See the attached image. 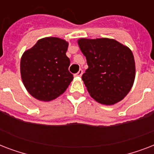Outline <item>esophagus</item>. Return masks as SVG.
<instances>
[{"mask_svg": "<svg viewBox=\"0 0 154 154\" xmlns=\"http://www.w3.org/2000/svg\"><path fill=\"white\" fill-rule=\"evenodd\" d=\"M82 73H83V71H82V69H80L79 71H78V72L76 73V74H75V76H76V77H82Z\"/></svg>", "mask_w": 154, "mask_h": 154, "instance_id": "obj_1", "label": "esophagus"}]
</instances>
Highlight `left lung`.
<instances>
[{"mask_svg":"<svg viewBox=\"0 0 154 154\" xmlns=\"http://www.w3.org/2000/svg\"><path fill=\"white\" fill-rule=\"evenodd\" d=\"M89 68L82 80L90 96L104 105L122 101L135 78V61L128 47L109 38L78 41Z\"/></svg>","mask_w":154,"mask_h":154,"instance_id":"1","label":"left lung"}]
</instances>
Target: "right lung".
Masks as SVG:
<instances>
[{
    "label": "right lung",
    "instance_id": "add662e5",
    "mask_svg": "<svg viewBox=\"0 0 154 154\" xmlns=\"http://www.w3.org/2000/svg\"><path fill=\"white\" fill-rule=\"evenodd\" d=\"M68 42L57 37L39 40L25 51L20 60V73L28 92L40 101L57 98L66 90L73 75L69 71Z\"/></svg>",
    "mask_w": 154,
    "mask_h": 154
}]
</instances>
